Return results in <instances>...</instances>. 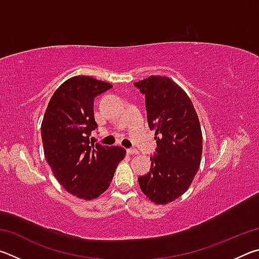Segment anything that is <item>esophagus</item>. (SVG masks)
I'll use <instances>...</instances> for the list:
<instances>
[{
  "mask_svg": "<svg viewBox=\"0 0 259 259\" xmlns=\"http://www.w3.org/2000/svg\"><path fill=\"white\" fill-rule=\"evenodd\" d=\"M126 153L130 155H134V154H138V151L136 150V148H126Z\"/></svg>",
  "mask_w": 259,
  "mask_h": 259,
  "instance_id": "esophagus-1",
  "label": "esophagus"
}]
</instances>
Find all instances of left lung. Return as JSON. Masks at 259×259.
Wrapping results in <instances>:
<instances>
[{"label": "left lung", "mask_w": 259, "mask_h": 259, "mask_svg": "<svg viewBox=\"0 0 259 259\" xmlns=\"http://www.w3.org/2000/svg\"><path fill=\"white\" fill-rule=\"evenodd\" d=\"M134 84L145 95L148 126L156 135L150 172L138 177L139 186L152 202L166 204L187 191L199 170V117L185 91L169 77L151 75Z\"/></svg>", "instance_id": "obj_1"}]
</instances>
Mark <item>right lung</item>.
Returning <instances> with one entry per match:
<instances>
[{
    "mask_svg": "<svg viewBox=\"0 0 259 259\" xmlns=\"http://www.w3.org/2000/svg\"><path fill=\"white\" fill-rule=\"evenodd\" d=\"M111 88L94 77L74 76L55 91L43 117L46 160L60 185L76 198L93 200L106 191L125 155L120 146L90 144L91 131L98 128L95 98Z\"/></svg>",
    "mask_w": 259,
    "mask_h": 259,
    "instance_id": "obj_1",
    "label": "right lung"
}]
</instances>
